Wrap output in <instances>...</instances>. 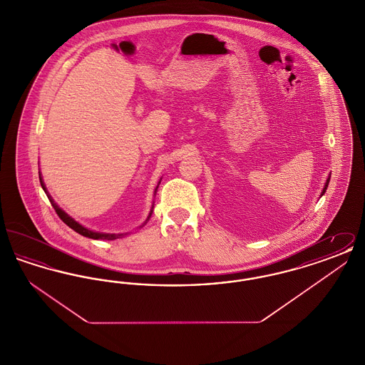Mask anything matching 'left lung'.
Wrapping results in <instances>:
<instances>
[{
  "label": "left lung",
  "instance_id": "1",
  "mask_svg": "<svg viewBox=\"0 0 365 365\" xmlns=\"http://www.w3.org/2000/svg\"><path fill=\"white\" fill-rule=\"evenodd\" d=\"M330 178L331 175H329V178H327V182H326V185H324V189H323V191H322V195L326 192V190H327V187H329V182H330Z\"/></svg>",
  "mask_w": 365,
  "mask_h": 365
}]
</instances>
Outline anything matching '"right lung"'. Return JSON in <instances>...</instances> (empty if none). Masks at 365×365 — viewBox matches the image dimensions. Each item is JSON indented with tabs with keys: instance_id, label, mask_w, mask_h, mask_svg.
I'll use <instances>...</instances> for the list:
<instances>
[{
	"instance_id": "1",
	"label": "right lung",
	"mask_w": 365,
	"mask_h": 365,
	"mask_svg": "<svg viewBox=\"0 0 365 365\" xmlns=\"http://www.w3.org/2000/svg\"><path fill=\"white\" fill-rule=\"evenodd\" d=\"M39 182H41V186H42V189L45 190L46 192V195H48V198H49V201L52 202L53 208L56 210V213L58 215V217L67 225V226L71 227L73 231H76L78 234H81V235H83V237H87V238H91V240H108V241H112V240H118V238H122L124 235H127V232L125 234H104V232H96V231H91V230H88L86 227L82 226V225H79L78 222H75L72 217H71L70 215H67L64 210L61 208H58L57 205H56V202L53 201L52 197L48 194V191H46V187H45V183H43V180H42V176L39 175ZM158 187V186H157ZM156 187V190H157ZM152 212L153 210H150V213H149V216H148V219H146V222L150 219V216H152ZM145 222V223H146Z\"/></svg>"
}]
</instances>
